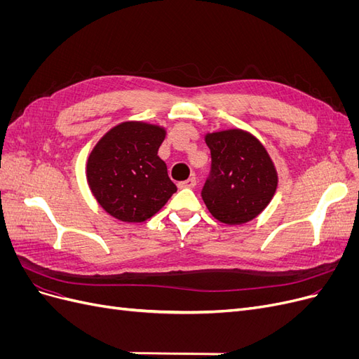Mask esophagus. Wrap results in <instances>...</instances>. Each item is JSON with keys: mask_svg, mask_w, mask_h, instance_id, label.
<instances>
[{"mask_svg": "<svg viewBox=\"0 0 359 359\" xmlns=\"http://www.w3.org/2000/svg\"><path fill=\"white\" fill-rule=\"evenodd\" d=\"M196 178L194 177H191V178H189V180H186V181H181L180 184H178V187L180 189H193L194 186H196Z\"/></svg>", "mask_w": 359, "mask_h": 359, "instance_id": "obj_1", "label": "esophagus"}]
</instances>
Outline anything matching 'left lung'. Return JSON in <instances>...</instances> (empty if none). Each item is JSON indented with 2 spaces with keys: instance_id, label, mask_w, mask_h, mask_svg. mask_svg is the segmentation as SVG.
Listing matches in <instances>:
<instances>
[{
  "instance_id": "1",
  "label": "left lung",
  "mask_w": 359,
  "mask_h": 359,
  "mask_svg": "<svg viewBox=\"0 0 359 359\" xmlns=\"http://www.w3.org/2000/svg\"><path fill=\"white\" fill-rule=\"evenodd\" d=\"M211 170L201 196L212 217L226 224L253 220L273 199L277 172L266 149L243 130L205 136Z\"/></svg>"
}]
</instances>
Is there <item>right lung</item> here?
<instances>
[{"label":"right lung","instance_id":"add662e5","mask_svg":"<svg viewBox=\"0 0 359 359\" xmlns=\"http://www.w3.org/2000/svg\"><path fill=\"white\" fill-rule=\"evenodd\" d=\"M165 130L145 123H123L109 130L86 163L94 198L115 219L140 223L165 205L177 186L157 151Z\"/></svg>","mask_w":359,"mask_h":359}]
</instances>
